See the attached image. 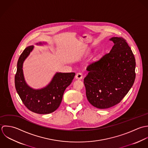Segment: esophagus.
Returning a JSON list of instances; mask_svg holds the SVG:
<instances>
[{
  "mask_svg": "<svg viewBox=\"0 0 148 148\" xmlns=\"http://www.w3.org/2000/svg\"><path fill=\"white\" fill-rule=\"evenodd\" d=\"M83 78V74L81 73H78L75 75V78L77 79H82Z\"/></svg>",
  "mask_w": 148,
  "mask_h": 148,
  "instance_id": "esophagus-1",
  "label": "esophagus"
}]
</instances>
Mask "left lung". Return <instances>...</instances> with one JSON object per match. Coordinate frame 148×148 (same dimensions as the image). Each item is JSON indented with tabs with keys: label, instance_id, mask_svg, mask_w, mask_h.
Listing matches in <instances>:
<instances>
[{
	"label": "left lung",
	"instance_id": "8db88e82",
	"mask_svg": "<svg viewBox=\"0 0 148 148\" xmlns=\"http://www.w3.org/2000/svg\"><path fill=\"white\" fill-rule=\"evenodd\" d=\"M110 40L114 43L110 53L89 64L84 81L89 102L101 109L119 103L136 78V60L126 40L113 37Z\"/></svg>",
	"mask_w": 148,
	"mask_h": 148
}]
</instances>
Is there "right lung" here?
Instances as JSON below:
<instances>
[{
	"label": "right lung",
	"mask_w": 148,
	"mask_h": 148,
	"mask_svg": "<svg viewBox=\"0 0 148 148\" xmlns=\"http://www.w3.org/2000/svg\"><path fill=\"white\" fill-rule=\"evenodd\" d=\"M33 49V46L26 47L19 58L15 76V86L22 101L29 110L40 114H49L59 108L64 91L71 84L75 73H57L45 88L37 90L30 88L25 80L22 68L25 60Z\"/></svg>",
	"instance_id": "right-lung-1"
}]
</instances>
